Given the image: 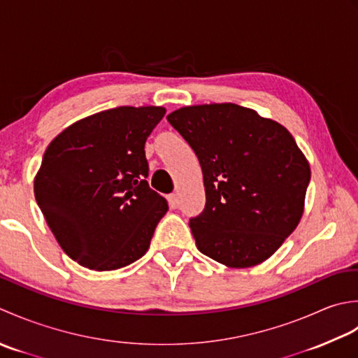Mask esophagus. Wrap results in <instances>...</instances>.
<instances>
[{
  "label": "esophagus",
  "mask_w": 358,
  "mask_h": 358,
  "mask_svg": "<svg viewBox=\"0 0 358 358\" xmlns=\"http://www.w3.org/2000/svg\"><path fill=\"white\" fill-rule=\"evenodd\" d=\"M169 203H170L171 208H178V207H179V198H178V194H170V196H169Z\"/></svg>",
  "instance_id": "obj_1"
}]
</instances>
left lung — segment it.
I'll return each instance as SVG.
<instances>
[{"instance_id":"obj_1","label":"left lung","mask_w":358,"mask_h":358,"mask_svg":"<svg viewBox=\"0 0 358 358\" xmlns=\"http://www.w3.org/2000/svg\"><path fill=\"white\" fill-rule=\"evenodd\" d=\"M166 119L199 159L206 208L189 220L201 253L245 268L300 224L310 166L289 131L235 103L184 106Z\"/></svg>"}]
</instances>
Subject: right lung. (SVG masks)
<instances>
[{"mask_svg":"<svg viewBox=\"0 0 358 358\" xmlns=\"http://www.w3.org/2000/svg\"><path fill=\"white\" fill-rule=\"evenodd\" d=\"M162 106H119L63 129L43 156L35 199L64 253L91 271H115L150 249L169 203L148 178L145 142Z\"/></svg>","mask_w":358,"mask_h":358,"instance_id":"obj_1","label":"right lung"}]
</instances>
